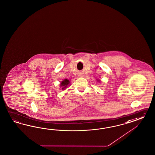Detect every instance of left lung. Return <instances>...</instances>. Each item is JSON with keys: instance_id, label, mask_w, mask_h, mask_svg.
<instances>
[{"instance_id": "obj_1", "label": "left lung", "mask_w": 155, "mask_h": 155, "mask_svg": "<svg viewBox=\"0 0 155 155\" xmlns=\"http://www.w3.org/2000/svg\"><path fill=\"white\" fill-rule=\"evenodd\" d=\"M98 81H99V80H98Z\"/></svg>"}]
</instances>
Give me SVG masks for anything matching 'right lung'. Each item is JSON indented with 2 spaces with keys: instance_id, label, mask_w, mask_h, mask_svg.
<instances>
[{
  "instance_id": "obj_1",
  "label": "right lung",
  "mask_w": 155,
  "mask_h": 155,
  "mask_svg": "<svg viewBox=\"0 0 155 155\" xmlns=\"http://www.w3.org/2000/svg\"><path fill=\"white\" fill-rule=\"evenodd\" d=\"M69 84H70V81H69V80L65 79V80H63V81L61 82L60 86L61 89L65 90L66 88L67 87V86Z\"/></svg>"
}]
</instances>
